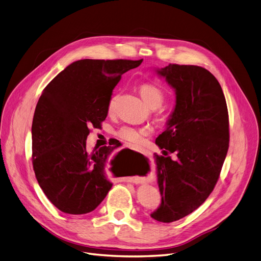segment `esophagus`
Segmentation results:
<instances>
[{
	"instance_id": "obj_1",
	"label": "esophagus",
	"mask_w": 261,
	"mask_h": 261,
	"mask_svg": "<svg viewBox=\"0 0 261 261\" xmlns=\"http://www.w3.org/2000/svg\"><path fill=\"white\" fill-rule=\"evenodd\" d=\"M134 149H135L136 151H140V152H142V154H144V152H143V151H141V150H139V149H137V148H134ZM125 181H126V180H125ZM128 181H130V180H127V182H128Z\"/></svg>"
}]
</instances>
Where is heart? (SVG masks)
<instances>
[{"label": "heart", "instance_id": "obj_1", "mask_svg": "<svg viewBox=\"0 0 261 261\" xmlns=\"http://www.w3.org/2000/svg\"><path fill=\"white\" fill-rule=\"evenodd\" d=\"M140 95L144 102L150 107V109L155 110L158 109L162 105V103L165 100V93L164 90L154 84V83H144L139 88ZM116 98H112L109 103V112L112 113L115 106ZM150 133V129L148 127H139L134 125H123L119 127L115 135L119 138V139L123 140L128 143L133 144H139L141 143L144 138Z\"/></svg>", "mask_w": 261, "mask_h": 261}]
</instances>
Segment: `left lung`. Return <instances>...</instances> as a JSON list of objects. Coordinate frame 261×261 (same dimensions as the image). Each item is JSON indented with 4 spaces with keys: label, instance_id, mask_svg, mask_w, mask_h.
<instances>
[{
    "label": "left lung",
    "instance_id": "1",
    "mask_svg": "<svg viewBox=\"0 0 261 261\" xmlns=\"http://www.w3.org/2000/svg\"><path fill=\"white\" fill-rule=\"evenodd\" d=\"M176 90V106L156 144L176 155H156L160 206L150 217L173 222L190 215L213 192L229 141L228 113L223 91L207 69L168 64L158 69Z\"/></svg>",
    "mask_w": 261,
    "mask_h": 261
}]
</instances>
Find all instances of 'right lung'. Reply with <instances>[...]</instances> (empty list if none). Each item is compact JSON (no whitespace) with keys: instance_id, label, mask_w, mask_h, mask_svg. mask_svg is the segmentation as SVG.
I'll list each match as a JSON object with an SVG mask.
<instances>
[{"instance_id":"right-lung-1","label":"right lung","mask_w":261,"mask_h":261,"mask_svg":"<svg viewBox=\"0 0 261 261\" xmlns=\"http://www.w3.org/2000/svg\"><path fill=\"white\" fill-rule=\"evenodd\" d=\"M142 60L75 61L47 84L32 126L33 166L38 183L61 212H93L112 189L107 166L113 147L86 149L90 127L100 128L121 75Z\"/></svg>"}]
</instances>
